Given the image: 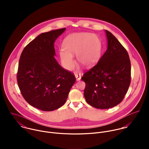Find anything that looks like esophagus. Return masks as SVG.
Here are the masks:
<instances>
[{
  "label": "esophagus",
  "mask_w": 149,
  "mask_h": 149,
  "mask_svg": "<svg viewBox=\"0 0 149 149\" xmlns=\"http://www.w3.org/2000/svg\"><path fill=\"white\" fill-rule=\"evenodd\" d=\"M75 78H76L77 81H79V80H80L81 78V74H78L77 72H75Z\"/></svg>",
  "instance_id": "34e87169"
}]
</instances>
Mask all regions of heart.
Listing matches in <instances>:
<instances>
[{
  "label": "heart",
  "instance_id": "heart-1",
  "mask_svg": "<svg viewBox=\"0 0 149 149\" xmlns=\"http://www.w3.org/2000/svg\"><path fill=\"white\" fill-rule=\"evenodd\" d=\"M101 44L98 37L88 32H79L68 36L63 40V49L59 52L62 65L68 70L75 65L73 56L82 67L94 65L100 56Z\"/></svg>",
  "mask_w": 149,
  "mask_h": 149
}]
</instances>
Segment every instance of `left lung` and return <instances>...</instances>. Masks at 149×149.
I'll use <instances>...</instances> for the list:
<instances>
[{
    "label": "left lung",
    "instance_id": "left-lung-1",
    "mask_svg": "<svg viewBox=\"0 0 149 149\" xmlns=\"http://www.w3.org/2000/svg\"><path fill=\"white\" fill-rule=\"evenodd\" d=\"M105 32L107 50L97 64L81 78L86 82L84 94L87 102L98 109L112 108L120 104L131 82L128 52L111 32Z\"/></svg>",
    "mask_w": 149,
    "mask_h": 149
}]
</instances>
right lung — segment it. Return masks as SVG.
<instances>
[{
    "label": "right lung",
    "mask_w": 149,
    "mask_h": 149,
    "mask_svg": "<svg viewBox=\"0 0 149 149\" xmlns=\"http://www.w3.org/2000/svg\"><path fill=\"white\" fill-rule=\"evenodd\" d=\"M65 29L38 35L25 47L19 61L17 81L21 94L31 105L44 111L64 104L76 81L54 57L55 42Z\"/></svg>",
    "instance_id": "obj_1"
}]
</instances>
